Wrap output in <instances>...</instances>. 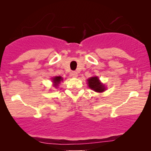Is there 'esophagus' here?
<instances>
[{"instance_id":"esophagus-1","label":"esophagus","mask_w":151,"mask_h":151,"mask_svg":"<svg viewBox=\"0 0 151 151\" xmlns=\"http://www.w3.org/2000/svg\"><path fill=\"white\" fill-rule=\"evenodd\" d=\"M78 73L76 71H73L71 73V76L73 78H77L78 77Z\"/></svg>"}]
</instances>
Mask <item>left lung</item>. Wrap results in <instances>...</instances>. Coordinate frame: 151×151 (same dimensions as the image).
Listing matches in <instances>:
<instances>
[{
  "mask_svg": "<svg viewBox=\"0 0 151 151\" xmlns=\"http://www.w3.org/2000/svg\"><path fill=\"white\" fill-rule=\"evenodd\" d=\"M88 81V86H89L91 89L93 90L94 91L101 93L104 91L106 89L104 84L100 81L98 77L97 76H94V77H91L88 78L87 80Z\"/></svg>",
  "mask_w": 151,
  "mask_h": 151,
  "instance_id": "left-lung-1",
  "label": "left lung"
}]
</instances>
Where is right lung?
Wrapping results in <instances>:
<instances>
[{
  "mask_svg": "<svg viewBox=\"0 0 151 151\" xmlns=\"http://www.w3.org/2000/svg\"><path fill=\"white\" fill-rule=\"evenodd\" d=\"M53 80V85L55 88L57 87L58 86V84L60 83L61 81H63V78L61 77V76H55L53 78H52Z\"/></svg>",
  "mask_w": 151,
  "mask_h": 151,
  "instance_id": "1",
  "label": "right lung"
}]
</instances>
